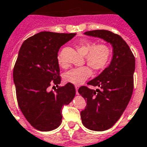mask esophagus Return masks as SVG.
Instances as JSON below:
<instances>
[{
	"label": "esophagus",
	"instance_id": "34e87169",
	"mask_svg": "<svg viewBox=\"0 0 147 147\" xmlns=\"http://www.w3.org/2000/svg\"><path fill=\"white\" fill-rule=\"evenodd\" d=\"M76 94H78V89H79V86H76Z\"/></svg>",
	"mask_w": 147,
	"mask_h": 147
}]
</instances>
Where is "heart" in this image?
<instances>
[{
    "instance_id": "1",
    "label": "heart",
    "mask_w": 147,
    "mask_h": 147,
    "mask_svg": "<svg viewBox=\"0 0 147 147\" xmlns=\"http://www.w3.org/2000/svg\"><path fill=\"white\" fill-rule=\"evenodd\" d=\"M76 48L81 54L85 55L87 64L94 71L105 69L112 57V49L105 44H97L86 39H83L76 44ZM59 64H63L61 58H58ZM92 71L88 66L73 68L64 75V82L76 86L81 85L91 76Z\"/></svg>"
}]
</instances>
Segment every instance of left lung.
Instances as JSON below:
<instances>
[{"mask_svg":"<svg viewBox=\"0 0 147 147\" xmlns=\"http://www.w3.org/2000/svg\"><path fill=\"white\" fill-rule=\"evenodd\" d=\"M84 34L103 39L113 47L109 65L87 83L99 89L83 86L78 90L86 100V106L80 113L82 123L88 129L102 131L113 126L129 103L134 87L136 60L128 45L117 34L95 30Z\"/></svg>","mask_w":147,"mask_h":147,"instance_id":"8db88e82","label":"left lung"}]
</instances>
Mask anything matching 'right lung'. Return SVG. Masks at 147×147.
Wrapping results in <instances>:
<instances>
[{
	"mask_svg": "<svg viewBox=\"0 0 147 147\" xmlns=\"http://www.w3.org/2000/svg\"><path fill=\"white\" fill-rule=\"evenodd\" d=\"M76 34L42 31L25 40L19 51L13 70L18 105L27 121L39 131L60 126L63 106L75 97L73 84L58 86L61 80L57 53ZM52 84L58 87L54 92L48 88Z\"/></svg>",
	"mask_w": 147,
	"mask_h": 147,
	"instance_id": "add662e5",
	"label": "right lung"
}]
</instances>
